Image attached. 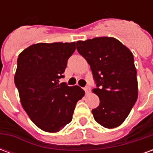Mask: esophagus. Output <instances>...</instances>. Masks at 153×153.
<instances>
[{"label": "esophagus", "mask_w": 153, "mask_h": 153, "mask_svg": "<svg viewBox=\"0 0 153 153\" xmlns=\"http://www.w3.org/2000/svg\"><path fill=\"white\" fill-rule=\"evenodd\" d=\"M84 91H85L86 94L89 93V92H90V88H89V87H85V88H84Z\"/></svg>", "instance_id": "34e87169"}]
</instances>
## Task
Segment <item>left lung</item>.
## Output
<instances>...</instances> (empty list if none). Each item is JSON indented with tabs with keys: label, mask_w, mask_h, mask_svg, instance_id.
<instances>
[{
	"label": "left lung",
	"mask_w": 153,
	"mask_h": 153,
	"mask_svg": "<svg viewBox=\"0 0 153 153\" xmlns=\"http://www.w3.org/2000/svg\"><path fill=\"white\" fill-rule=\"evenodd\" d=\"M79 53L91 67L97 84L93 92L99 106L92 111L103 127H118L127 118L138 98L137 71L128 47L114 38L101 37L76 42Z\"/></svg>",
	"instance_id": "8db88e82"
}]
</instances>
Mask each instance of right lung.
<instances>
[{
    "mask_svg": "<svg viewBox=\"0 0 153 153\" xmlns=\"http://www.w3.org/2000/svg\"><path fill=\"white\" fill-rule=\"evenodd\" d=\"M75 48V42L37 43L19 55L15 83L21 105L43 131L56 133L69 124L85 94L77 85L60 83Z\"/></svg>",
    "mask_w": 153,
    "mask_h": 153,
    "instance_id": "add662e5",
    "label": "right lung"
}]
</instances>
